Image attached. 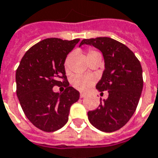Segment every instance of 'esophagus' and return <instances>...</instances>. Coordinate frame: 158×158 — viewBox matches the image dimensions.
<instances>
[{
  "label": "esophagus",
  "instance_id": "1",
  "mask_svg": "<svg viewBox=\"0 0 158 158\" xmlns=\"http://www.w3.org/2000/svg\"><path fill=\"white\" fill-rule=\"evenodd\" d=\"M85 96H86V94H85V93H80V95H79V97L81 98H85Z\"/></svg>",
  "mask_w": 158,
  "mask_h": 158
}]
</instances>
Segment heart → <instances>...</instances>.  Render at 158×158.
I'll use <instances>...</instances> for the list:
<instances>
[{
	"mask_svg": "<svg viewBox=\"0 0 158 158\" xmlns=\"http://www.w3.org/2000/svg\"><path fill=\"white\" fill-rule=\"evenodd\" d=\"M99 54L97 51L93 50V49H90L87 52L86 54V58H90V57L94 56ZM69 64H70V56H68L66 58V60L65 61V68L66 72L69 71ZM95 82V79L93 77L90 76V75L85 74H77L73 77L72 79V85L74 88H76L79 91H87L89 88L93 85Z\"/></svg>",
	"mask_w": 158,
	"mask_h": 158,
	"instance_id": "obj_1",
	"label": "heart"
}]
</instances>
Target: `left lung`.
Instances as JSON below:
<instances>
[{
    "instance_id": "1",
    "label": "left lung",
    "mask_w": 158,
    "mask_h": 158,
    "mask_svg": "<svg viewBox=\"0 0 158 158\" xmlns=\"http://www.w3.org/2000/svg\"><path fill=\"white\" fill-rule=\"evenodd\" d=\"M85 44L103 53L105 70L96 88L109 93L96 110L88 111V119L99 131L113 132L122 128L137 109L143 85L142 66L131 49L113 39H84L79 47Z\"/></svg>"
}]
</instances>
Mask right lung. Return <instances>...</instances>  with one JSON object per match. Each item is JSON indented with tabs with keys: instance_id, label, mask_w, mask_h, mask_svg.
Wrapping results in <instances>:
<instances>
[{
	"instance_id": "right-lung-1",
	"label": "right lung",
	"mask_w": 158,
	"mask_h": 158,
	"mask_svg": "<svg viewBox=\"0 0 158 158\" xmlns=\"http://www.w3.org/2000/svg\"><path fill=\"white\" fill-rule=\"evenodd\" d=\"M79 39L43 40L29 48L16 70V93L26 117L35 127L47 132L62 128L68 121L71 106L79 93L69 85L65 71L67 54ZM62 84V94L52 87Z\"/></svg>"
}]
</instances>
